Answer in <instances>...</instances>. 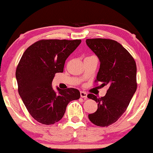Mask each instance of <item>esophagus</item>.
Returning <instances> with one entry per match:
<instances>
[{
    "instance_id": "obj_1",
    "label": "esophagus",
    "mask_w": 153,
    "mask_h": 153,
    "mask_svg": "<svg viewBox=\"0 0 153 153\" xmlns=\"http://www.w3.org/2000/svg\"><path fill=\"white\" fill-rule=\"evenodd\" d=\"M80 96H81L82 98H86L87 96H88V94H87L86 92H85V91H81V92H80Z\"/></svg>"
}]
</instances>
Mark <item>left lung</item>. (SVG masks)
<instances>
[{"label":"left lung","instance_id":"obj_1","mask_svg":"<svg viewBox=\"0 0 153 153\" xmlns=\"http://www.w3.org/2000/svg\"><path fill=\"white\" fill-rule=\"evenodd\" d=\"M87 45L98 56L100 68L95 82L109 87L105 96L88 98L98 103V109L88 114L91 123L107 127L123 115L137 88L136 64L132 55L120 44L109 39H89Z\"/></svg>","mask_w":153,"mask_h":153}]
</instances>
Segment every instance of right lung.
<instances>
[{"instance_id": "1", "label": "right lung", "mask_w": 153, "mask_h": 153, "mask_svg": "<svg viewBox=\"0 0 153 153\" xmlns=\"http://www.w3.org/2000/svg\"><path fill=\"white\" fill-rule=\"evenodd\" d=\"M82 41L42 39L22 55L16 70L18 92L30 114L37 122L52 125L62 119L68 103L80 98L75 88L52 89L56 73L63 72L65 60Z\"/></svg>"}]
</instances>
